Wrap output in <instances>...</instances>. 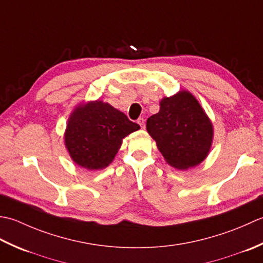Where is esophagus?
<instances>
[{"label":"esophagus","instance_id":"34e87169","mask_svg":"<svg viewBox=\"0 0 263 263\" xmlns=\"http://www.w3.org/2000/svg\"><path fill=\"white\" fill-rule=\"evenodd\" d=\"M137 124L141 126L142 129H144V128H145V120H144V118H138Z\"/></svg>","mask_w":263,"mask_h":263}]
</instances>
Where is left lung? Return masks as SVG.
<instances>
[{"label": "left lung", "instance_id": "8db88e82", "mask_svg": "<svg viewBox=\"0 0 263 263\" xmlns=\"http://www.w3.org/2000/svg\"><path fill=\"white\" fill-rule=\"evenodd\" d=\"M146 129L165 161L176 169L195 167L210 152L212 122L187 90L163 98L160 111L147 119Z\"/></svg>", "mask_w": 263, "mask_h": 263}]
</instances>
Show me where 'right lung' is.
Returning a JSON list of instances; mask_svg holds the SVG:
<instances>
[{
	"label": "right lung",
	"instance_id": "obj_1",
	"mask_svg": "<svg viewBox=\"0 0 263 263\" xmlns=\"http://www.w3.org/2000/svg\"><path fill=\"white\" fill-rule=\"evenodd\" d=\"M139 127L125 114L102 101L78 105L69 117L64 144L74 163L88 170L106 168L122 139Z\"/></svg>",
	"mask_w": 263,
	"mask_h": 263
}]
</instances>
